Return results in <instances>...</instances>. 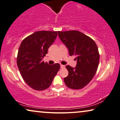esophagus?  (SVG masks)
<instances>
[{
  "instance_id": "obj_1",
  "label": "esophagus",
  "mask_w": 120,
  "mask_h": 120,
  "mask_svg": "<svg viewBox=\"0 0 120 120\" xmlns=\"http://www.w3.org/2000/svg\"><path fill=\"white\" fill-rule=\"evenodd\" d=\"M60 67H61V68H65V65H60Z\"/></svg>"
}]
</instances>
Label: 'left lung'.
<instances>
[{
	"label": "left lung",
	"instance_id": "1",
	"mask_svg": "<svg viewBox=\"0 0 120 120\" xmlns=\"http://www.w3.org/2000/svg\"><path fill=\"white\" fill-rule=\"evenodd\" d=\"M58 36L68 49L70 56H76L75 68L67 65L68 75L65 83L70 88L80 89L87 85L96 73L99 54L95 41L77 31H58Z\"/></svg>",
	"mask_w": 120,
	"mask_h": 120
}]
</instances>
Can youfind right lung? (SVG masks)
Returning <instances> with one entry per match:
<instances>
[{
	"label": "right lung",
	"instance_id": "add662e5",
	"mask_svg": "<svg viewBox=\"0 0 120 120\" xmlns=\"http://www.w3.org/2000/svg\"><path fill=\"white\" fill-rule=\"evenodd\" d=\"M57 35V31H37L21 43L17 66L23 80L34 90H44L49 87L60 69L59 64L50 65L42 60Z\"/></svg>",
	"mask_w": 120,
	"mask_h": 120
}]
</instances>
